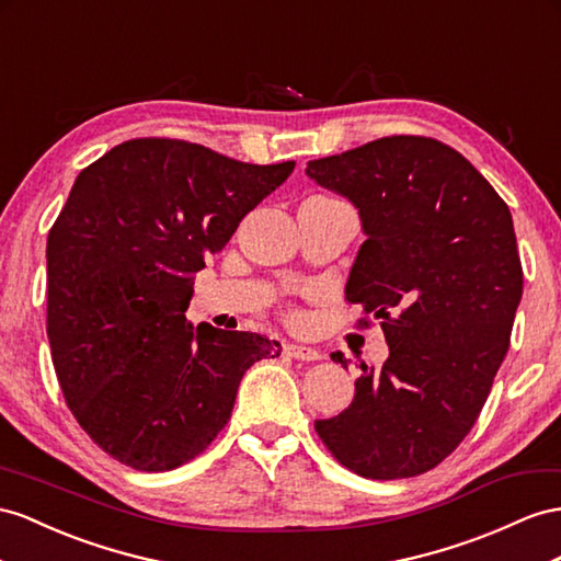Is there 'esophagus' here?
Returning a JSON list of instances; mask_svg holds the SVG:
<instances>
[{
    "mask_svg": "<svg viewBox=\"0 0 561 561\" xmlns=\"http://www.w3.org/2000/svg\"><path fill=\"white\" fill-rule=\"evenodd\" d=\"M284 353L289 355V357H294V360H300V363H314V360H320V357H322L314 348L298 346V343H286Z\"/></svg>",
    "mask_w": 561,
    "mask_h": 561,
    "instance_id": "esophagus-1",
    "label": "esophagus"
}]
</instances>
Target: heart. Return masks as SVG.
I'll return each mask as SVG.
<instances>
[{"mask_svg": "<svg viewBox=\"0 0 561 561\" xmlns=\"http://www.w3.org/2000/svg\"><path fill=\"white\" fill-rule=\"evenodd\" d=\"M306 201H310V204H327V206H346V204H341L339 198H332V196H310V198H306ZM304 201V204H306Z\"/></svg>", "mask_w": 561, "mask_h": 561, "instance_id": "1", "label": "heart"}]
</instances>
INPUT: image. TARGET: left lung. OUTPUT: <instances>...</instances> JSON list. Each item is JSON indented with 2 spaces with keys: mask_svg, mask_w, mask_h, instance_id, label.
<instances>
[{
  "mask_svg": "<svg viewBox=\"0 0 561 561\" xmlns=\"http://www.w3.org/2000/svg\"><path fill=\"white\" fill-rule=\"evenodd\" d=\"M308 178L360 210L348 304L381 320L389 360L363 365L353 403L314 431L365 479L434 469L477 424L510 348L524 272L512 213L448 144L393 135L310 161ZM346 367V357L332 355Z\"/></svg>",
  "mask_w": 561,
  "mask_h": 561,
  "instance_id": "1",
  "label": "left lung"
}]
</instances>
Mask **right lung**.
I'll list each match as a JSON object with an SVG mask.
<instances>
[{"label":"right lung","mask_w":561,"mask_h":561,"mask_svg":"<svg viewBox=\"0 0 561 561\" xmlns=\"http://www.w3.org/2000/svg\"><path fill=\"white\" fill-rule=\"evenodd\" d=\"M294 165L141 137L78 175L47 237V336L70 412L113 459L190 462L225 428L243 371L279 355L277 341L194 329L184 312L206 257Z\"/></svg>","instance_id":"add662e5"}]
</instances>
